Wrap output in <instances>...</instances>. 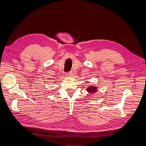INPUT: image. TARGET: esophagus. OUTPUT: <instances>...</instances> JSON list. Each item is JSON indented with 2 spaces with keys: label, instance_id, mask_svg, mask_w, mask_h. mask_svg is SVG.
Wrapping results in <instances>:
<instances>
[{
  "label": "esophagus",
  "instance_id": "34e87169",
  "mask_svg": "<svg viewBox=\"0 0 146 146\" xmlns=\"http://www.w3.org/2000/svg\"><path fill=\"white\" fill-rule=\"evenodd\" d=\"M66 76L70 77V76H72V72H69L66 73Z\"/></svg>",
  "mask_w": 146,
  "mask_h": 146
}]
</instances>
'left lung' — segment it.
<instances>
[{"mask_svg": "<svg viewBox=\"0 0 146 146\" xmlns=\"http://www.w3.org/2000/svg\"><path fill=\"white\" fill-rule=\"evenodd\" d=\"M96 89H97V88H96V87H94V86H91V87H88V88L87 89V90L88 92H91V93H93V92H94L96 91Z\"/></svg>", "mask_w": 146, "mask_h": 146, "instance_id": "1", "label": "left lung"}]
</instances>
